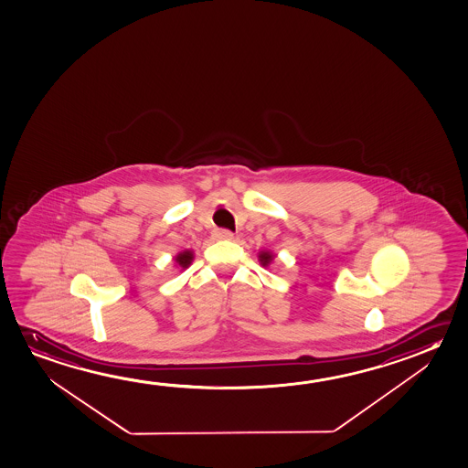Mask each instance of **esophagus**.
I'll return each mask as SVG.
<instances>
[{
    "instance_id": "34e87169",
    "label": "esophagus",
    "mask_w": 468,
    "mask_h": 468,
    "mask_svg": "<svg viewBox=\"0 0 468 468\" xmlns=\"http://www.w3.org/2000/svg\"><path fill=\"white\" fill-rule=\"evenodd\" d=\"M215 238L218 239V240H232L234 234H232L230 230L216 229Z\"/></svg>"
}]
</instances>
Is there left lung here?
Returning <instances> with one entry per match:
<instances>
[{
	"instance_id": "obj_1",
	"label": "left lung",
	"mask_w": 468,
	"mask_h": 468,
	"mask_svg": "<svg viewBox=\"0 0 468 468\" xmlns=\"http://www.w3.org/2000/svg\"><path fill=\"white\" fill-rule=\"evenodd\" d=\"M273 260H275V253L270 252V250H261V252H259V261L261 263V267H270Z\"/></svg>"
}]
</instances>
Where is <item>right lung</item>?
<instances>
[{
	"label": "right lung",
	"instance_id": "obj_1",
	"mask_svg": "<svg viewBox=\"0 0 468 468\" xmlns=\"http://www.w3.org/2000/svg\"><path fill=\"white\" fill-rule=\"evenodd\" d=\"M174 261H176V267L180 268V270H186V268L190 267L193 261V250H182V252H178L176 257H174Z\"/></svg>",
	"mask_w": 468,
	"mask_h": 468
}]
</instances>
